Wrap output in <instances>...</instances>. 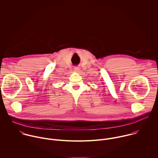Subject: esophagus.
<instances>
[{"label":"esophagus","mask_w":158,"mask_h":158,"mask_svg":"<svg viewBox=\"0 0 158 158\" xmlns=\"http://www.w3.org/2000/svg\"><path fill=\"white\" fill-rule=\"evenodd\" d=\"M74 71L75 72H79L80 71V68L79 67H74Z\"/></svg>","instance_id":"obj_1"}]
</instances>
